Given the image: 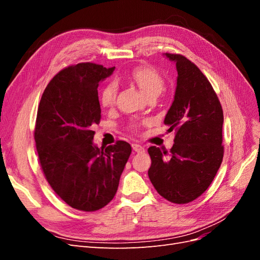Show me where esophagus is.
Returning <instances> with one entry per match:
<instances>
[{
	"label": "esophagus",
	"mask_w": 260,
	"mask_h": 260,
	"mask_svg": "<svg viewBox=\"0 0 260 260\" xmlns=\"http://www.w3.org/2000/svg\"><path fill=\"white\" fill-rule=\"evenodd\" d=\"M132 148H133V151H135V152H137V153H143V152L145 151V148H144V146H142V145H140V144H137V143H135V144H132Z\"/></svg>",
	"instance_id": "1"
}]
</instances>
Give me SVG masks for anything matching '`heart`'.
I'll return each instance as SVG.
<instances>
[{"instance_id": "obj_1", "label": "heart", "mask_w": 260, "mask_h": 260, "mask_svg": "<svg viewBox=\"0 0 260 260\" xmlns=\"http://www.w3.org/2000/svg\"><path fill=\"white\" fill-rule=\"evenodd\" d=\"M129 80L139 86L147 98L158 96L164 89L165 80L162 76L153 67L141 66L132 70ZM117 88L114 82L107 83L100 93V104L102 107L109 108L115 104ZM132 129H138V124H132Z\"/></svg>"}]
</instances>
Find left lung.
I'll use <instances>...</instances> for the list:
<instances>
[{
  "mask_svg": "<svg viewBox=\"0 0 260 260\" xmlns=\"http://www.w3.org/2000/svg\"><path fill=\"white\" fill-rule=\"evenodd\" d=\"M165 55L176 62L178 72L175 100L164 120L176 137L169 153L148 147V177L164 199L186 204L207 190L222 162L223 112L210 82L194 62L180 54Z\"/></svg>",
  "mask_w": 260,
  "mask_h": 260,
  "instance_id": "obj_1",
  "label": "left lung"
}]
</instances>
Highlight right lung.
I'll use <instances>...</instances> for the list:
<instances>
[{"label":"right lung","instance_id":"obj_1","mask_svg":"<svg viewBox=\"0 0 260 260\" xmlns=\"http://www.w3.org/2000/svg\"><path fill=\"white\" fill-rule=\"evenodd\" d=\"M114 69L94 62L62 69L38 107L35 141L44 177L78 210L95 211L114 199L131 154L124 141L101 148L93 144L92 127L101 120L98 86Z\"/></svg>","mask_w":260,"mask_h":260}]
</instances>
